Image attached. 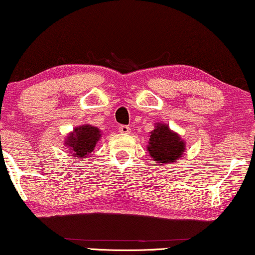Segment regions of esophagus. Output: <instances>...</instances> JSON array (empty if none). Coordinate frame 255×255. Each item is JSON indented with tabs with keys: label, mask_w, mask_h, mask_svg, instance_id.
I'll return each mask as SVG.
<instances>
[{
	"label": "esophagus",
	"mask_w": 255,
	"mask_h": 255,
	"mask_svg": "<svg viewBox=\"0 0 255 255\" xmlns=\"http://www.w3.org/2000/svg\"><path fill=\"white\" fill-rule=\"evenodd\" d=\"M119 131L123 132V134H129V132H130V128L123 125V126H119Z\"/></svg>",
	"instance_id": "1"
}]
</instances>
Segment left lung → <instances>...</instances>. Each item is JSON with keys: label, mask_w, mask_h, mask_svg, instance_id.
Returning <instances> with one entry per match:
<instances>
[{"label": "left lung", "mask_w": 255, "mask_h": 255, "mask_svg": "<svg viewBox=\"0 0 255 255\" xmlns=\"http://www.w3.org/2000/svg\"><path fill=\"white\" fill-rule=\"evenodd\" d=\"M185 144L180 135L172 131L165 124H155L151 131L147 151L158 164H170L181 158Z\"/></svg>", "instance_id": "left-lung-1"}]
</instances>
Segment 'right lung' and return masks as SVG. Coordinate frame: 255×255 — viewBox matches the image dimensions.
<instances>
[{
	"label": "right lung",
	"instance_id": "obj_1",
	"mask_svg": "<svg viewBox=\"0 0 255 255\" xmlns=\"http://www.w3.org/2000/svg\"><path fill=\"white\" fill-rule=\"evenodd\" d=\"M101 137V130L97 127L82 125L75 127L74 130L67 136L65 145L75 157L85 158L88 157L91 151H94Z\"/></svg>",
	"mask_w": 255,
	"mask_h": 255
}]
</instances>
